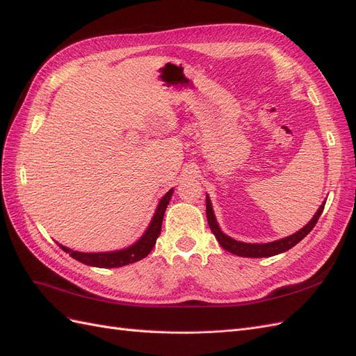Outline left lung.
<instances>
[{
	"label": "left lung",
	"mask_w": 356,
	"mask_h": 356,
	"mask_svg": "<svg viewBox=\"0 0 356 356\" xmlns=\"http://www.w3.org/2000/svg\"><path fill=\"white\" fill-rule=\"evenodd\" d=\"M324 207H325V202L321 204L319 209L314 215V218H312L303 229L298 230L294 234L288 236V238H284L281 241H275L270 243H243V242H238V241L229 238V236H225L220 230L217 221H215V215L212 211V204H211L209 197H207V217H208V224H209L213 236L217 238V241L220 242V245L224 248L225 251H229V252H232L234 255H239V257L261 258V257H272L276 254L285 252V251L291 250L293 246H296L301 239H305L306 236L310 233V230L315 227V224L318 222L322 211H324Z\"/></svg>",
	"instance_id": "left-lung-1"
}]
</instances>
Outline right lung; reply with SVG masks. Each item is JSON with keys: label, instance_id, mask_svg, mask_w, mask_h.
Listing matches in <instances>:
<instances>
[{"label": "right lung", "instance_id": "1", "mask_svg": "<svg viewBox=\"0 0 356 356\" xmlns=\"http://www.w3.org/2000/svg\"><path fill=\"white\" fill-rule=\"evenodd\" d=\"M172 193L174 190H169L166 195L161 197L159 207L156 209L154 217L149 222L147 232L144 233V236L139 239L136 243H134L132 246L126 248V250L122 251H114V252H95V254H89V252H77L68 250V248L59 245L63 251L68 252L75 260L84 263L88 266H93V267H102V268H113V267H122L126 264H132L135 261L143 260L145 258L156 245V241L160 236V230H161V221H163V215L165 211L168 208V203L172 197Z\"/></svg>", "mask_w": 356, "mask_h": 356}]
</instances>
